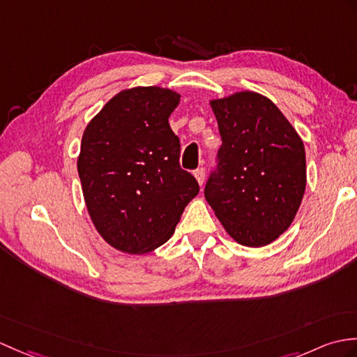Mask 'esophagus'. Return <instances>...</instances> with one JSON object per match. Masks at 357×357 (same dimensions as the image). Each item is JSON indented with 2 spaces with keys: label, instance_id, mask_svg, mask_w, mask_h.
Segmentation results:
<instances>
[{
  "label": "esophagus",
  "instance_id": "esophagus-1",
  "mask_svg": "<svg viewBox=\"0 0 357 357\" xmlns=\"http://www.w3.org/2000/svg\"><path fill=\"white\" fill-rule=\"evenodd\" d=\"M195 178L197 179L199 185H202V184H204V181H205V169H204V167L197 169V170L195 172Z\"/></svg>",
  "mask_w": 357,
  "mask_h": 357
}]
</instances>
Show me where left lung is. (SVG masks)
<instances>
[{"mask_svg": "<svg viewBox=\"0 0 357 357\" xmlns=\"http://www.w3.org/2000/svg\"><path fill=\"white\" fill-rule=\"evenodd\" d=\"M222 138L205 199L237 243L269 245L291 227L305 190L300 135L268 97L252 91L210 102Z\"/></svg>", "mask_w": 357, "mask_h": 357, "instance_id": "1", "label": "left lung"}]
</instances>
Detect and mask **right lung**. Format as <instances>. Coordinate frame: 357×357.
Returning a JSON list of instances; mask_svg holds the SVG:
<instances>
[{"mask_svg":"<svg viewBox=\"0 0 357 357\" xmlns=\"http://www.w3.org/2000/svg\"><path fill=\"white\" fill-rule=\"evenodd\" d=\"M179 97L160 86L124 89L82 137L77 172L86 208L115 250L137 255L156 250L199 193L195 176L181 169L179 138L169 124Z\"/></svg>","mask_w":357,"mask_h":357,"instance_id":"add662e5","label":"right lung"}]
</instances>
